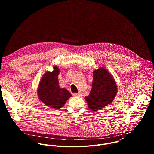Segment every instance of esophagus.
Here are the masks:
<instances>
[{
  "mask_svg": "<svg viewBox=\"0 0 154 154\" xmlns=\"http://www.w3.org/2000/svg\"><path fill=\"white\" fill-rule=\"evenodd\" d=\"M73 95L75 97H81V96H82L83 94L82 92H79V93H74Z\"/></svg>",
  "mask_w": 154,
  "mask_h": 154,
  "instance_id": "34e87169",
  "label": "esophagus"
}]
</instances>
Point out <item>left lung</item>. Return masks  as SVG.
<instances>
[{"mask_svg": "<svg viewBox=\"0 0 154 154\" xmlns=\"http://www.w3.org/2000/svg\"><path fill=\"white\" fill-rule=\"evenodd\" d=\"M117 92V85L113 77L106 69L100 67L93 71L92 88L85 100L90 109L97 111L112 103Z\"/></svg>", "mask_w": 154, "mask_h": 154, "instance_id": "left-lung-1", "label": "left lung"}]
</instances>
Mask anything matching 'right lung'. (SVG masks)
Masks as SVG:
<instances>
[{
	"mask_svg": "<svg viewBox=\"0 0 154 154\" xmlns=\"http://www.w3.org/2000/svg\"><path fill=\"white\" fill-rule=\"evenodd\" d=\"M54 71H47L40 80L38 88V96L39 100L50 108H61L72 95L65 88L59 86V68L54 66Z\"/></svg>",
	"mask_w": 154,
	"mask_h": 154,
	"instance_id": "1",
	"label": "right lung"
}]
</instances>
